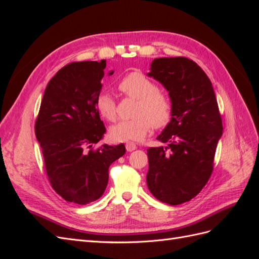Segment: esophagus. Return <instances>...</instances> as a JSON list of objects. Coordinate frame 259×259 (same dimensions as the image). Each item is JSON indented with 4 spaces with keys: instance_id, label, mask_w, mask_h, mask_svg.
Segmentation results:
<instances>
[{
    "instance_id": "1",
    "label": "esophagus",
    "mask_w": 259,
    "mask_h": 259,
    "mask_svg": "<svg viewBox=\"0 0 259 259\" xmlns=\"http://www.w3.org/2000/svg\"><path fill=\"white\" fill-rule=\"evenodd\" d=\"M125 148H126V150H127L128 152H132V151L135 150V149L137 148V146H136V144H134V143L128 142V143H126V145H125Z\"/></svg>"
}]
</instances>
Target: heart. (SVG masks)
Listing matches in <instances>:
<instances>
[{
	"instance_id": "1",
	"label": "heart",
	"mask_w": 259,
	"mask_h": 259,
	"mask_svg": "<svg viewBox=\"0 0 259 259\" xmlns=\"http://www.w3.org/2000/svg\"><path fill=\"white\" fill-rule=\"evenodd\" d=\"M125 96L137 99L130 120H122L110 128V136L116 142H135L143 139L154 126L162 128L169 123L173 115V103L166 93L159 90L151 79L140 72L125 75L117 84ZM95 106L98 113L107 121L116 115V103L107 92L98 94Z\"/></svg>"
}]
</instances>
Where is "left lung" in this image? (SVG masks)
<instances>
[{
	"instance_id": "left-lung-1",
	"label": "left lung",
	"mask_w": 259,
	"mask_h": 259,
	"mask_svg": "<svg viewBox=\"0 0 259 259\" xmlns=\"http://www.w3.org/2000/svg\"><path fill=\"white\" fill-rule=\"evenodd\" d=\"M149 76L168 91L173 115L158 140L166 146L147 150V185L154 198L169 205L190 201L214 168L223 121L213 86L197 62L186 57L156 58Z\"/></svg>"
}]
</instances>
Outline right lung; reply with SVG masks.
Returning <instances> with one entry per match:
<instances>
[{
	"instance_id": "1",
	"label": "right lung",
	"mask_w": 259,
	"mask_h": 259,
	"mask_svg": "<svg viewBox=\"0 0 259 259\" xmlns=\"http://www.w3.org/2000/svg\"><path fill=\"white\" fill-rule=\"evenodd\" d=\"M105 68V59L61 68L46 86L34 126L53 189L80 205L103 195L109 166L125 153L123 144L94 147L106 133L95 106Z\"/></svg>"
}]
</instances>
